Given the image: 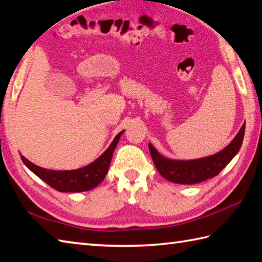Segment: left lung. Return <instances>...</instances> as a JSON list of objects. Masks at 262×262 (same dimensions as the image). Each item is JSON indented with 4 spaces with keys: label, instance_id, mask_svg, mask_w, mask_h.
<instances>
[{
    "label": "left lung",
    "instance_id": "1",
    "mask_svg": "<svg viewBox=\"0 0 262 262\" xmlns=\"http://www.w3.org/2000/svg\"><path fill=\"white\" fill-rule=\"evenodd\" d=\"M245 123L225 149L217 154L193 160H172L161 156L154 146L149 144V150L157 170L161 177L170 182L179 184H194L207 179L216 177L229 164L239 151L243 143Z\"/></svg>",
    "mask_w": 262,
    "mask_h": 262
}]
</instances>
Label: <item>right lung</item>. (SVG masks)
I'll use <instances>...</instances> for the list:
<instances>
[{
  "label": "right lung",
  "instance_id": "right-lung-1",
  "mask_svg": "<svg viewBox=\"0 0 262 262\" xmlns=\"http://www.w3.org/2000/svg\"><path fill=\"white\" fill-rule=\"evenodd\" d=\"M120 132L115 137V140L111 145L107 147V150L96 159L94 163L84 166L82 168L73 169V170H51L39 167V166L31 163L25 157L20 156L23 163L30 168L36 177L43 180L47 184H49L51 188H54L57 191L60 192H81L88 191L96 188L102 182L107 173L108 166H110L113 151L120 139Z\"/></svg>",
  "mask_w": 262,
  "mask_h": 262
}]
</instances>
